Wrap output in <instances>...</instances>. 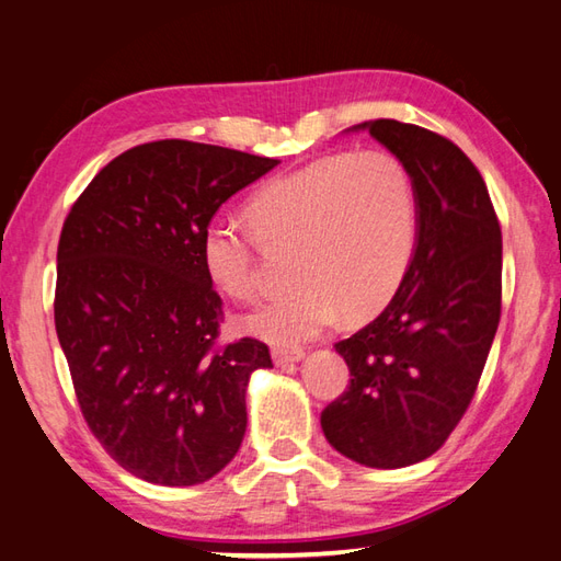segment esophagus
Masks as SVG:
<instances>
[{"instance_id":"obj_1","label":"esophagus","mask_w":561,"mask_h":561,"mask_svg":"<svg viewBox=\"0 0 561 561\" xmlns=\"http://www.w3.org/2000/svg\"><path fill=\"white\" fill-rule=\"evenodd\" d=\"M301 359H304L301 350H282V347L272 350V362L277 367H289V365H296V362H301Z\"/></svg>"}]
</instances>
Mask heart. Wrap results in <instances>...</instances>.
<instances>
[{
	"instance_id": "heart-1",
	"label": "heart",
	"mask_w": 561,
	"mask_h": 561,
	"mask_svg": "<svg viewBox=\"0 0 561 561\" xmlns=\"http://www.w3.org/2000/svg\"><path fill=\"white\" fill-rule=\"evenodd\" d=\"M252 231L216 214L199 238L208 282L236 301L257 294V243L291 248V287L245 316L243 328L296 347L328 331L340 311L359 318L399 289L419 240V196L405 164L387 150H343L262 184L248 202Z\"/></svg>"
}]
</instances>
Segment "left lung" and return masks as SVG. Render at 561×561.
Segmentation results:
<instances>
[{"instance_id": "8db88e82", "label": "left lung", "mask_w": 561, "mask_h": 561, "mask_svg": "<svg viewBox=\"0 0 561 561\" xmlns=\"http://www.w3.org/2000/svg\"><path fill=\"white\" fill-rule=\"evenodd\" d=\"M347 130H369L409 168L419 240L387 309L335 343L353 379L321 427L353 462L399 469L437 453L474 397L501 318V226L453 140L393 118Z\"/></svg>"}]
</instances>
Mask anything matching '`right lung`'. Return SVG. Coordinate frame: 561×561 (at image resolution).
<instances>
[{
  "label": "right lung",
  "mask_w": 561,
  "mask_h": 561,
  "mask_svg": "<svg viewBox=\"0 0 561 561\" xmlns=\"http://www.w3.org/2000/svg\"><path fill=\"white\" fill-rule=\"evenodd\" d=\"M279 160L192 140L121 152L65 218L55 331L102 447L160 486L216 477L243 443L245 391L265 343L216 347L224 321L199 238L236 192Z\"/></svg>",
  "instance_id": "add662e5"
}]
</instances>
